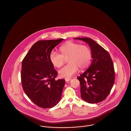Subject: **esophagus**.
I'll use <instances>...</instances> for the list:
<instances>
[{
	"mask_svg": "<svg viewBox=\"0 0 131 131\" xmlns=\"http://www.w3.org/2000/svg\"><path fill=\"white\" fill-rule=\"evenodd\" d=\"M71 80V79H65V81H69Z\"/></svg>",
	"mask_w": 131,
	"mask_h": 131,
	"instance_id": "esophagus-1",
	"label": "esophagus"
}]
</instances>
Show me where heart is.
Here are the masks:
<instances>
[{"label":"heart","mask_w":131,"mask_h":131,"mask_svg":"<svg viewBox=\"0 0 131 131\" xmlns=\"http://www.w3.org/2000/svg\"><path fill=\"white\" fill-rule=\"evenodd\" d=\"M59 50L61 53L55 51L50 53V61L56 68H60L68 58L67 65L59 71V76L68 79L81 70L87 68L92 60V52L86 45H81L73 42H67L62 45Z\"/></svg>","instance_id":"heart-1"}]
</instances>
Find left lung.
Wrapping results in <instances>:
<instances>
[{
  "instance_id": "left-lung-1",
  "label": "left lung",
  "mask_w": 131,
  "mask_h": 131,
  "mask_svg": "<svg viewBox=\"0 0 131 131\" xmlns=\"http://www.w3.org/2000/svg\"><path fill=\"white\" fill-rule=\"evenodd\" d=\"M89 44L93 59L89 67L78 77L81 98L88 103H100L110 93L115 80L112 59L102 46L89 38H75Z\"/></svg>"
}]
</instances>
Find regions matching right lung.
Returning <instances> with one entry per match:
<instances>
[{
	"mask_svg": "<svg viewBox=\"0 0 131 131\" xmlns=\"http://www.w3.org/2000/svg\"><path fill=\"white\" fill-rule=\"evenodd\" d=\"M63 40L38 41L22 61L23 88L33 103L42 108L52 107L61 99L65 81L55 80L57 72L50 61V54Z\"/></svg>",
	"mask_w": 131,
	"mask_h": 131,
	"instance_id": "right-lung-1",
	"label": "right lung"
}]
</instances>
